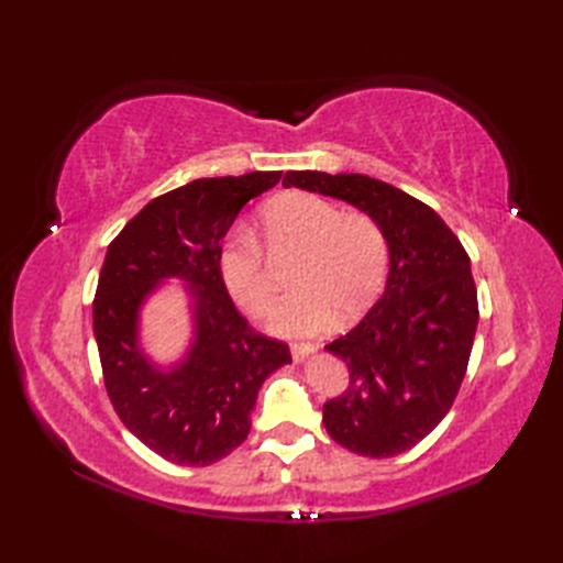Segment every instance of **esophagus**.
<instances>
[{
    "instance_id": "1",
    "label": "esophagus",
    "mask_w": 563,
    "mask_h": 563,
    "mask_svg": "<svg viewBox=\"0 0 563 563\" xmlns=\"http://www.w3.org/2000/svg\"><path fill=\"white\" fill-rule=\"evenodd\" d=\"M314 352L312 343H291V354H294V362H302L305 356Z\"/></svg>"
}]
</instances>
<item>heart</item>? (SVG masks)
<instances>
[{
    "instance_id": "heart-1",
    "label": "heart",
    "mask_w": 563,
    "mask_h": 563,
    "mask_svg": "<svg viewBox=\"0 0 563 563\" xmlns=\"http://www.w3.org/2000/svg\"><path fill=\"white\" fill-rule=\"evenodd\" d=\"M272 261L300 253L291 284L296 291L272 314V329L310 335L327 329L333 314L350 321L378 298L387 277V240L364 211H340L338 203L310 192L269 201L258 220V240L234 232L220 251V272L232 296L255 317L277 300V282L257 242Z\"/></svg>"
}]
</instances>
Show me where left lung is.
I'll use <instances>...</instances> for the list:
<instances>
[{"mask_svg":"<svg viewBox=\"0 0 563 563\" xmlns=\"http://www.w3.org/2000/svg\"><path fill=\"white\" fill-rule=\"evenodd\" d=\"M282 183L366 211L389 246L383 296L327 345L350 380L323 404V428L356 455L413 449L451 411L467 373L479 321L470 255L434 209L395 185L323 172H288Z\"/></svg>","mask_w":563,"mask_h":563,"instance_id":"left-lung-1","label":"left lung"}]
</instances>
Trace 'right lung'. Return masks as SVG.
<instances>
[{"label":"right lung","instance_id":"1","mask_svg":"<svg viewBox=\"0 0 563 563\" xmlns=\"http://www.w3.org/2000/svg\"><path fill=\"white\" fill-rule=\"evenodd\" d=\"M282 172L199 178L152 199L108 246L93 298V335L114 411L168 463L203 467L244 444L258 389L291 362L286 343L255 331L228 294L220 251L236 213ZM180 276L196 298V343L174 372L134 343L144 296Z\"/></svg>","mask_w":563,"mask_h":563}]
</instances>
